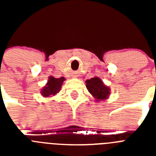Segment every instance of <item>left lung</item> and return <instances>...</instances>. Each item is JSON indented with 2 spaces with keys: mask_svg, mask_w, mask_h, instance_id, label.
<instances>
[{
  "mask_svg": "<svg viewBox=\"0 0 156 156\" xmlns=\"http://www.w3.org/2000/svg\"><path fill=\"white\" fill-rule=\"evenodd\" d=\"M86 87L97 101L105 100L108 98L110 94V88L104 84L102 80L98 77H94L86 80Z\"/></svg>",
  "mask_w": 156,
  "mask_h": 156,
  "instance_id": "1",
  "label": "left lung"
}]
</instances>
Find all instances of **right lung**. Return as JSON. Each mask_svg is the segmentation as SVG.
I'll return each mask as SVG.
<instances>
[{"instance_id":"obj_1","label":"right lung","mask_w":156,"mask_h":156,"mask_svg":"<svg viewBox=\"0 0 156 156\" xmlns=\"http://www.w3.org/2000/svg\"><path fill=\"white\" fill-rule=\"evenodd\" d=\"M65 80L66 79L63 76L60 78L49 76L47 84L41 90V95H43L44 98H48L58 93Z\"/></svg>"}]
</instances>
